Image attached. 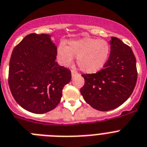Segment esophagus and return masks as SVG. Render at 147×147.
Wrapping results in <instances>:
<instances>
[{"instance_id":"esophagus-1","label":"esophagus","mask_w":147,"mask_h":147,"mask_svg":"<svg viewBox=\"0 0 147 147\" xmlns=\"http://www.w3.org/2000/svg\"><path fill=\"white\" fill-rule=\"evenodd\" d=\"M78 74H77V72L76 71H75L74 70H71V76H72V78H74L75 76H76V75Z\"/></svg>"}]
</instances>
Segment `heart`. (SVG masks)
<instances>
[{
  "label": "heart",
  "instance_id": "b5f03b06",
  "mask_svg": "<svg viewBox=\"0 0 147 147\" xmlns=\"http://www.w3.org/2000/svg\"><path fill=\"white\" fill-rule=\"evenodd\" d=\"M110 53V45L106 40L82 38L68 41L67 47L57 49L59 61L69 66L76 58L78 67L86 74H95L106 65Z\"/></svg>",
  "mask_w": 147,
  "mask_h": 147
}]
</instances>
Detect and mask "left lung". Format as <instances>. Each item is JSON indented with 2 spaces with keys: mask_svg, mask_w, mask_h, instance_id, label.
Here are the masks:
<instances>
[{
  "mask_svg": "<svg viewBox=\"0 0 147 147\" xmlns=\"http://www.w3.org/2000/svg\"><path fill=\"white\" fill-rule=\"evenodd\" d=\"M111 52L104 68L96 74H82L80 89L84 100L102 111L121 106L131 96L138 78L136 59L131 47L116 37L110 41Z\"/></svg>",
  "mask_w": 147,
  "mask_h": 147,
  "instance_id": "left-lung-1",
  "label": "left lung"
}]
</instances>
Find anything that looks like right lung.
<instances>
[{"instance_id":"1","label":"right lung","mask_w":147,"mask_h":147,"mask_svg":"<svg viewBox=\"0 0 147 147\" xmlns=\"http://www.w3.org/2000/svg\"><path fill=\"white\" fill-rule=\"evenodd\" d=\"M47 34L31 33L14 48L9 86L14 99L30 112L44 114L59 103L71 73L56 61L57 47Z\"/></svg>"}]
</instances>
